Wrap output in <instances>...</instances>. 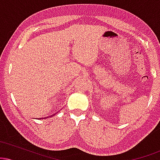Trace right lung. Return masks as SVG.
I'll return each instance as SVG.
<instances>
[{"instance_id": "add662e5", "label": "right lung", "mask_w": 160, "mask_h": 160, "mask_svg": "<svg viewBox=\"0 0 160 160\" xmlns=\"http://www.w3.org/2000/svg\"><path fill=\"white\" fill-rule=\"evenodd\" d=\"M53 115H54V114H53ZM40 119H41V118H40Z\"/></svg>"}]
</instances>
